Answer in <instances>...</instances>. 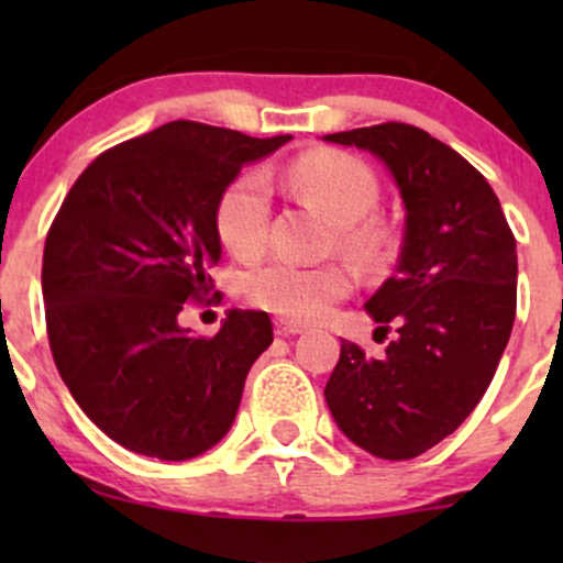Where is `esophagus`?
<instances>
[{"instance_id": "1", "label": "esophagus", "mask_w": 563, "mask_h": 563, "mask_svg": "<svg viewBox=\"0 0 563 563\" xmlns=\"http://www.w3.org/2000/svg\"><path fill=\"white\" fill-rule=\"evenodd\" d=\"M275 333L277 335H296V333H303V325H299V322H290V320H275Z\"/></svg>"}]
</instances>
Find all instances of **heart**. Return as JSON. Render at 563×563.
<instances>
[{
    "instance_id": "1",
    "label": "heart",
    "mask_w": 563,
    "mask_h": 563,
    "mask_svg": "<svg viewBox=\"0 0 563 563\" xmlns=\"http://www.w3.org/2000/svg\"><path fill=\"white\" fill-rule=\"evenodd\" d=\"M288 183L339 224V249L357 264H378L389 251V232L376 219L380 187L365 161L335 151L303 153L288 166ZM217 235L232 256L251 260L269 232V187L262 174H243L224 187L214 211ZM241 294L264 312L290 322L320 320L349 294V275L335 264L303 267L269 260L241 277Z\"/></svg>"
}]
</instances>
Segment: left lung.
Here are the masks:
<instances>
[{"label": "left lung", "mask_w": 563, "mask_h": 563, "mask_svg": "<svg viewBox=\"0 0 563 563\" xmlns=\"http://www.w3.org/2000/svg\"><path fill=\"white\" fill-rule=\"evenodd\" d=\"M322 140L378 156L405 203L397 275L365 303L397 335L380 360L341 341L325 402L357 448L410 461L466 421L495 376L516 318V238L487 179L423 129L386 121Z\"/></svg>", "instance_id": "8db88e82"}]
</instances>
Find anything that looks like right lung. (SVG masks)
I'll use <instances>...</instances> for the list:
<instances>
[{"mask_svg":"<svg viewBox=\"0 0 563 563\" xmlns=\"http://www.w3.org/2000/svg\"><path fill=\"white\" fill-rule=\"evenodd\" d=\"M288 140L172 121L100 153L63 200L42 260L49 349L121 448L187 461L235 421L245 376L273 344L267 312L232 309L211 339L177 318L214 288L222 190Z\"/></svg>","mask_w":563,"mask_h":563,"instance_id":"add662e5","label":"right lung"}]
</instances>
